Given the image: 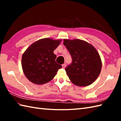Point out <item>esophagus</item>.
I'll return each mask as SVG.
<instances>
[{
    "label": "esophagus",
    "mask_w": 121,
    "mask_h": 121,
    "mask_svg": "<svg viewBox=\"0 0 121 121\" xmlns=\"http://www.w3.org/2000/svg\"><path fill=\"white\" fill-rule=\"evenodd\" d=\"M62 68L63 69H65V66H66V64L65 63L63 64V65H62Z\"/></svg>",
    "instance_id": "obj_1"
}]
</instances>
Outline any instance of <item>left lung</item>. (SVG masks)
Instances as JSON below:
<instances>
[{"label": "left lung", "mask_w": 121, "mask_h": 121, "mask_svg": "<svg viewBox=\"0 0 121 121\" xmlns=\"http://www.w3.org/2000/svg\"><path fill=\"white\" fill-rule=\"evenodd\" d=\"M63 45L72 58V63L65 68L71 82L78 86H87L99 76L102 62L96 49L83 40L63 39Z\"/></svg>", "instance_id": "left-lung-1"}]
</instances>
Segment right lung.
Returning a JSON list of instances; mask_svg holds the SVG:
<instances>
[{
  "label": "right lung",
  "mask_w": 121,
  "mask_h": 121,
  "mask_svg": "<svg viewBox=\"0 0 121 121\" xmlns=\"http://www.w3.org/2000/svg\"><path fill=\"white\" fill-rule=\"evenodd\" d=\"M61 40L45 38L37 40L23 53L22 67L25 76L32 83L42 85L52 80L62 66L56 63L53 51Z\"/></svg>",
  "instance_id": "obj_1"
}]
</instances>
